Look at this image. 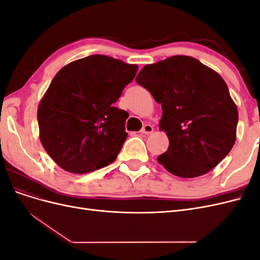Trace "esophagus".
Instances as JSON below:
<instances>
[{"label":"esophagus","instance_id":"1","mask_svg":"<svg viewBox=\"0 0 260 260\" xmlns=\"http://www.w3.org/2000/svg\"><path fill=\"white\" fill-rule=\"evenodd\" d=\"M153 131H154V128L151 124H145L144 127L141 129V133H143V135H151Z\"/></svg>","mask_w":260,"mask_h":260}]
</instances>
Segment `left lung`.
I'll use <instances>...</instances> for the list:
<instances>
[{"instance_id":"left-lung-1","label":"left lung","mask_w":260,"mask_h":260,"mask_svg":"<svg viewBox=\"0 0 260 260\" xmlns=\"http://www.w3.org/2000/svg\"><path fill=\"white\" fill-rule=\"evenodd\" d=\"M137 83L161 104L168 149L157 160L170 174H207L232 149L239 114L224 80L196 58L177 55L142 68Z\"/></svg>"}]
</instances>
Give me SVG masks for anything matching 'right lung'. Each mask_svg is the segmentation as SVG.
<instances>
[{"label":"right lung","mask_w":260,"mask_h":260,"mask_svg":"<svg viewBox=\"0 0 260 260\" xmlns=\"http://www.w3.org/2000/svg\"><path fill=\"white\" fill-rule=\"evenodd\" d=\"M131 65L91 55L62 67L38 108L40 140L59 167L86 174L112 164L127 139V112L117 108L137 75Z\"/></svg>","instance_id":"right-lung-1"}]
</instances>
